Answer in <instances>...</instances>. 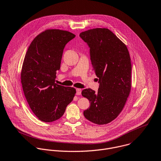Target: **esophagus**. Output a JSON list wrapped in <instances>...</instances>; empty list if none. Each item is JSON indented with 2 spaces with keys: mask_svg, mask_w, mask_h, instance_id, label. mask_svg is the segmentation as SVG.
I'll list each match as a JSON object with an SVG mask.
<instances>
[{
  "mask_svg": "<svg viewBox=\"0 0 161 161\" xmlns=\"http://www.w3.org/2000/svg\"><path fill=\"white\" fill-rule=\"evenodd\" d=\"M76 94L77 95H81V90L80 88H76Z\"/></svg>",
  "mask_w": 161,
  "mask_h": 161,
  "instance_id": "1",
  "label": "esophagus"
}]
</instances>
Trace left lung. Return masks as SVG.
Listing matches in <instances>:
<instances>
[{
    "label": "left lung",
    "mask_w": 161,
    "mask_h": 161,
    "mask_svg": "<svg viewBox=\"0 0 161 161\" xmlns=\"http://www.w3.org/2000/svg\"><path fill=\"white\" fill-rule=\"evenodd\" d=\"M80 36L90 48L93 69L100 83L97 92L90 88L82 91L90 103L83 114L95 124H108L123 111L130 93V53L126 45L108 28L90 29L80 33Z\"/></svg>",
    "instance_id": "obj_1"
}]
</instances>
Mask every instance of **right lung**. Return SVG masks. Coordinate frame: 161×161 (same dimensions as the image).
Returning a JSON list of instances; mask_svg holds the SVG:
<instances>
[{
    "label": "right lung",
    "instance_id": "1",
    "mask_svg": "<svg viewBox=\"0 0 161 161\" xmlns=\"http://www.w3.org/2000/svg\"><path fill=\"white\" fill-rule=\"evenodd\" d=\"M75 35L59 29H48L31 42L23 61L21 80L27 102L34 114L45 123L58 120L76 93L73 87L56 83L66 44Z\"/></svg>",
    "mask_w": 161,
    "mask_h": 161
}]
</instances>
